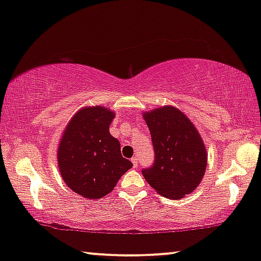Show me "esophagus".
I'll list each match as a JSON object with an SVG mask.
<instances>
[{"mask_svg":"<svg viewBox=\"0 0 261 261\" xmlns=\"http://www.w3.org/2000/svg\"><path fill=\"white\" fill-rule=\"evenodd\" d=\"M132 163H133V167H134V169H138V158H137V156H134V158H132Z\"/></svg>","mask_w":261,"mask_h":261,"instance_id":"obj_1","label":"esophagus"}]
</instances>
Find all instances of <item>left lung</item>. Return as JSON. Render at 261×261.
<instances>
[{"mask_svg":"<svg viewBox=\"0 0 261 261\" xmlns=\"http://www.w3.org/2000/svg\"><path fill=\"white\" fill-rule=\"evenodd\" d=\"M144 119L151 132L154 163L142 170V174L159 195L183 198L196 190L204 176V142L194 123L176 107L146 112Z\"/></svg>","mask_w":261,"mask_h":261,"instance_id":"obj_1","label":"left lung"}]
</instances>
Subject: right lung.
I'll list each match as a JSON object with an SVG mask.
<instances>
[{
  "label": "right lung",
  "instance_id": "obj_1",
  "mask_svg": "<svg viewBox=\"0 0 261 261\" xmlns=\"http://www.w3.org/2000/svg\"><path fill=\"white\" fill-rule=\"evenodd\" d=\"M114 117L106 107H84L70 120L60 139L57 155L60 174L82 197H105L133 166L121 154L119 140L109 133Z\"/></svg>",
  "mask_w": 261,
  "mask_h": 261
}]
</instances>
